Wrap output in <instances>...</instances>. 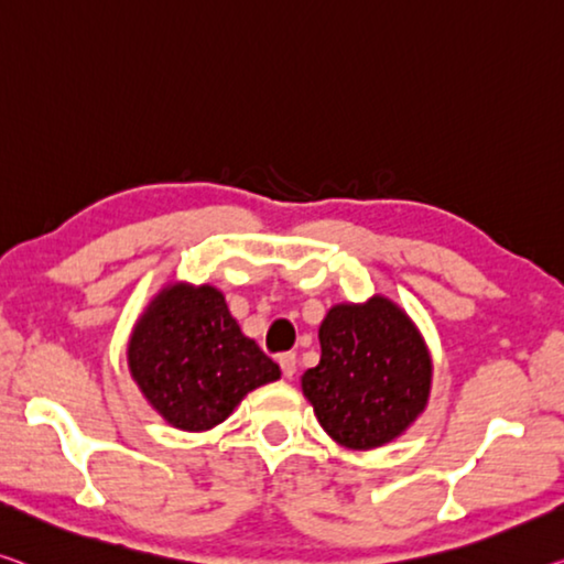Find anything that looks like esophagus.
I'll list each match as a JSON object with an SVG mask.
<instances>
[{"mask_svg": "<svg viewBox=\"0 0 564 564\" xmlns=\"http://www.w3.org/2000/svg\"><path fill=\"white\" fill-rule=\"evenodd\" d=\"M280 368L284 372V378H292L294 370H297V355H294V352L280 355Z\"/></svg>", "mask_w": 564, "mask_h": 564, "instance_id": "1", "label": "esophagus"}]
</instances>
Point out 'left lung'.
<instances>
[{"label": "left lung", "instance_id": "obj_1", "mask_svg": "<svg viewBox=\"0 0 564 564\" xmlns=\"http://www.w3.org/2000/svg\"><path fill=\"white\" fill-rule=\"evenodd\" d=\"M319 362L302 376V393L337 444L383 446L426 405L429 350L391 300L335 305L319 325Z\"/></svg>", "mask_w": 564, "mask_h": 564}]
</instances>
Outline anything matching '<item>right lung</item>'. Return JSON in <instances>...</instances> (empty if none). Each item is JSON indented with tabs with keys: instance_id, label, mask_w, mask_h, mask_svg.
<instances>
[{
	"instance_id": "add662e5",
	"label": "right lung",
	"mask_w": 564,
	"mask_h": 564,
	"mask_svg": "<svg viewBox=\"0 0 564 564\" xmlns=\"http://www.w3.org/2000/svg\"><path fill=\"white\" fill-rule=\"evenodd\" d=\"M128 366L153 409L181 431L216 426L249 391L280 378L209 284L163 290L135 327Z\"/></svg>"
}]
</instances>
